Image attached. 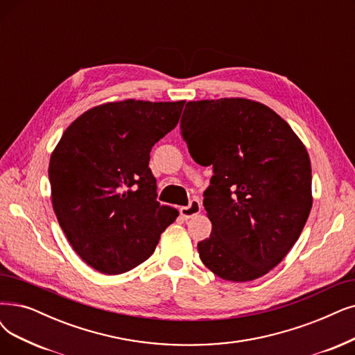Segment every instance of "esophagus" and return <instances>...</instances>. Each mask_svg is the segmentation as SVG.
<instances>
[{
	"label": "esophagus",
	"instance_id": "obj_1",
	"mask_svg": "<svg viewBox=\"0 0 355 355\" xmlns=\"http://www.w3.org/2000/svg\"><path fill=\"white\" fill-rule=\"evenodd\" d=\"M200 211H201V202L198 200H192L188 207L180 208V216L185 220H188V218H192L196 214H200Z\"/></svg>",
	"mask_w": 355,
	"mask_h": 355
}]
</instances>
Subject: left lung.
<instances>
[{"label":"left lung","instance_id":"obj_1","mask_svg":"<svg viewBox=\"0 0 355 355\" xmlns=\"http://www.w3.org/2000/svg\"><path fill=\"white\" fill-rule=\"evenodd\" d=\"M180 135L192 159L214 173L204 192L212 232L198 243L201 261L227 281L265 275L310 214L306 147L272 109L248 98L188 102Z\"/></svg>","mask_w":355,"mask_h":355}]
</instances>
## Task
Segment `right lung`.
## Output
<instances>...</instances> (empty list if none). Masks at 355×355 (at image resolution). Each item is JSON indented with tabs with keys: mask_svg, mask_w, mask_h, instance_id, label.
<instances>
[{
	"mask_svg": "<svg viewBox=\"0 0 355 355\" xmlns=\"http://www.w3.org/2000/svg\"><path fill=\"white\" fill-rule=\"evenodd\" d=\"M185 102L125 101L84 112L49 162L52 205L68 242L96 271L116 275L147 261L179 216L160 205L148 167L153 146Z\"/></svg>",
	"mask_w": 355,
	"mask_h": 355,
	"instance_id": "1",
	"label": "right lung"
}]
</instances>
